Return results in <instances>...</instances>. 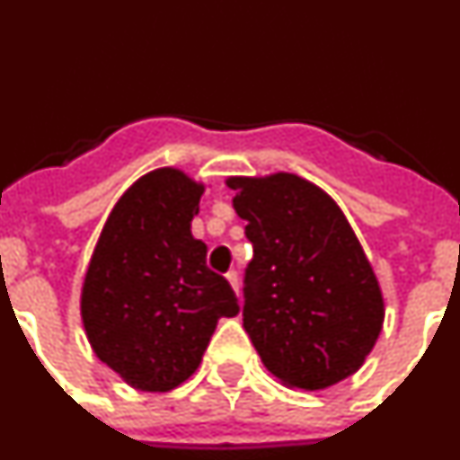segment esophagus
<instances>
[{
    "label": "esophagus",
    "instance_id": "esophagus-1",
    "mask_svg": "<svg viewBox=\"0 0 460 460\" xmlns=\"http://www.w3.org/2000/svg\"><path fill=\"white\" fill-rule=\"evenodd\" d=\"M226 279H227V283H230V288H233V290H234V295H239V276H237V271H227Z\"/></svg>",
    "mask_w": 460,
    "mask_h": 460
}]
</instances>
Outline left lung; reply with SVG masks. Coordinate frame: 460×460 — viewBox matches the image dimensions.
<instances>
[{"label":"left lung","mask_w":460,"mask_h":460,"mask_svg":"<svg viewBox=\"0 0 460 460\" xmlns=\"http://www.w3.org/2000/svg\"><path fill=\"white\" fill-rule=\"evenodd\" d=\"M253 260L243 329L288 387H332L357 373L385 323L371 262L341 207L292 172L227 177Z\"/></svg>","instance_id":"1"}]
</instances>
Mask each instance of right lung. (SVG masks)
<instances>
[{
    "mask_svg": "<svg viewBox=\"0 0 460 460\" xmlns=\"http://www.w3.org/2000/svg\"><path fill=\"white\" fill-rule=\"evenodd\" d=\"M202 193L205 184L177 168L142 174L110 211L84 274L80 315L93 355L140 392L180 387L218 318L239 313L190 234Z\"/></svg>",
    "mask_w": 460,
    "mask_h": 460,
    "instance_id": "1",
    "label": "right lung"
}]
</instances>
